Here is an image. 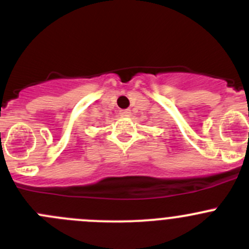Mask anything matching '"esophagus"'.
Masks as SVG:
<instances>
[{
  "label": "esophagus",
  "instance_id": "1",
  "mask_svg": "<svg viewBox=\"0 0 249 249\" xmlns=\"http://www.w3.org/2000/svg\"><path fill=\"white\" fill-rule=\"evenodd\" d=\"M119 113H120V115H122V117H130V114H131V110H130V109H122Z\"/></svg>",
  "mask_w": 249,
  "mask_h": 249
}]
</instances>
